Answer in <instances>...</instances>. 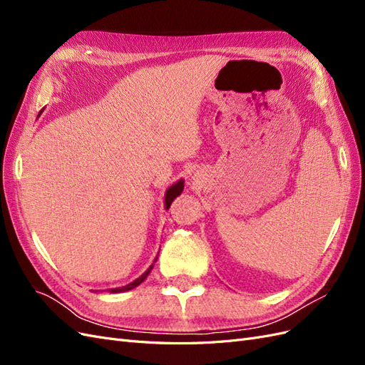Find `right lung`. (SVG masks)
I'll list each match as a JSON object with an SVG mask.
<instances>
[{
    "mask_svg": "<svg viewBox=\"0 0 365 365\" xmlns=\"http://www.w3.org/2000/svg\"><path fill=\"white\" fill-rule=\"evenodd\" d=\"M42 113V111H41ZM39 113V114H41ZM182 190H184V180H180V181H176L175 184H172L168 190H165V195H164V208L165 210H169V207H170V204L173 202V200L176 196H180L181 193H182ZM157 259H158V256L155 257V260H153V263L157 262ZM153 263L150 264V267L143 272L138 279H135L134 282H130L129 284H126V286H121V288H114V289H111V292L113 294H118V292H126V291H130V289H134V288H137V286L140 284V283H143L145 282V279L148 277L149 275V272L152 271V268H153Z\"/></svg>",
    "mask_w": 365,
    "mask_h": 365,
    "instance_id": "right-lung-1",
    "label": "right lung"
}]
</instances>
